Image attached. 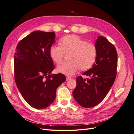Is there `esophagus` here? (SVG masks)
I'll list each match as a JSON object with an SVG mask.
<instances>
[{
    "mask_svg": "<svg viewBox=\"0 0 134 134\" xmlns=\"http://www.w3.org/2000/svg\"><path fill=\"white\" fill-rule=\"evenodd\" d=\"M70 79H71V78H69V77H66V81H69V80H70Z\"/></svg>",
    "mask_w": 134,
    "mask_h": 134,
    "instance_id": "obj_1",
    "label": "esophagus"
}]
</instances>
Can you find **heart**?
I'll list each match as a JSON object with an SVG mask.
<instances>
[{
	"label": "heart",
	"instance_id": "obj_1",
	"mask_svg": "<svg viewBox=\"0 0 134 134\" xmlns=\"http://www.w3.org/2000/svg\"><path fill=\"white\" fill-rule=\"evenodd\" d=\"M59 45L52 46L49 50L50 58L59 64L63 62L65 54L68 55L69 62L61 64L56 71L66 76L74 75L79 69L87 70L94 64L97 56V48L93 43H88L76 35L65 36Z\"/></svg>",
	"mask_w": 134,
	"mask_h": 134
}]
</instances>
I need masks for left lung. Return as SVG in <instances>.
<instances>
[{
  "mask_svg": "<svg viewBox=\"0 0 134 134\" xmlns=\"http://www.w3.org/2000/svg\"><path fill=\"white\" fill-rule=\"evenodd\" d=\"M95 46L97 56L92 68L79 76L72 95L79 105L91 108L100 103L106 96L116 79L117 68V53L116 48L108 40L99 36Z\"/></svg>",
  "mask_w": 134,
  "mask_h": 134,
  "instance_id": "obj_1",
  "label": "left lung"
}]
</instances>
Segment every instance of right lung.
I'll list each match as a JSON object with an SVG mask.
<instances>
[{"label":"right lung","mask_w":134,"mask_h":134,"mask_svg":"<svg viewBox=\"0 0 134 134\" xmlns=\"http://www.w3.org/2000/svg\"><path fill=\"white\" fill-rule=\"evenodd\" d=\"M55 34L36 31L18 43L14 54V76L23 98L36 109L48 107L56 98V89L65 76L51 72L54 69L49 50Z\"/></svg>","instance_id":"obj_1"}]
</instances>
